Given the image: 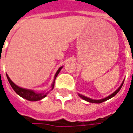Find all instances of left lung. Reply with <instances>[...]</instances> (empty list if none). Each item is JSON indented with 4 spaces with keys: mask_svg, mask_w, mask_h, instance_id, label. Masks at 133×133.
I'll return each instance as SVG.
<instances>
[{
    "mask_svg": "<svg viewBox=\"0 0 133 133\" xmlns=\"http://www.w3.org/2000/svg\"><path fill=\"white\" fill-rule=\"evenodd\" d=\"M123 83H124V82H123V83H122V84L120 85V86L118 88V89L116 90H115V91L113 93H112L111 95H110L109 96H108V97H106V98H103V99H100V100H93V99H91V98H88V97H85V96H84V95H81V94H78V95H79V96H80V97H81L82 99L86 100V101L89 102V103H103V102H105V101H106V100H109V99H110V98H112V97H114L115 95H116L117 92L120 91V90L121 89V88H122V86H123Z\"/></svg>",
    "mask_w": 133,
    "mask_h": 133,
    "instance_id": "obj_1",
    "label": "left lung"
}]
</instances>
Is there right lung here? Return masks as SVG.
<instances>
[{
    "label": "right lung",
    "mask_w": 133,
    "mask_h": 133,
    "mask_svg": "<svg viewBox=\"0 0 133 133\" xmlns=\"http://www.w3.org/2000/svg\"><path fill=\"white\" fill-rule=\"evenodd\" d=\"M62 68L63 67H61L58 70V71L56 72L55 75V78H54V81L52 82V85H51V88H52V89H53V88H54V85H55V80L56 77H57V75H58V73L60 72L61 71V70L62 69ZM6 76H7L8 80V82H9V83L12 87V88L14 90V91L18 94V95H20L21 97L22 98H25V99H26L28 100H30V101H38V100H40L41 99H43V98H45L47 96V94H48V92L46 93H45V92H40V93H38V92H34L33 90H28V89H25V88H20L18 85H16V84L13 83V81H11L10 79V78L8 77V75L6 74Z\"/></svg>",
    "instance_id": "add662e5"
}]
</instances>
